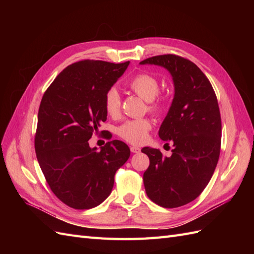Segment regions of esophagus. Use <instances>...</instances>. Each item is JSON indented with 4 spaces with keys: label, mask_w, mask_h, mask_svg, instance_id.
Returning a JSON list of instances; mask_svg holds the SVG:
<instances>
[{
    "label": "esophagus",
    "mask_w": 254,
    "mask_h": 254,
    "mask_svg": "<svg viewBox=\"0 0 254 254\" xmlns=\"http://www.w3.org/2000/svg\"><path fill=\"white\" fill-rule=\"evenodd\" d=\"M130 151L133 152V153H137V152L141 151V149L139 147H136V146H130Z\"/></svg>",
    "instance_id": "esophagus-1"
}]
</instances>
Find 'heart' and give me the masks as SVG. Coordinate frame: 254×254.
<instances>
[{"label": "heart", "instance_id": "obj_1", "mask_svg": "<svg viewBox=\"0 0 254 254\" xmlns=\"http://www.w3.org/2000/svg\"><path fill=\"white\" fill-rule=\"evenodd\" d=\"M127 87L133 91L135 94L149 103L148 109L152 112H158L164 105L163 98H156L159 93V81L155 76L149 73H139L130 78ZM104 107L106 113L112 118L118 117L121 109V96L118 90L110 88L106 92L104 98ZM151 123L148 119L128 120L119 127L118 134L128 143L142 144L147 139Z\"/></svg>", "mask_w": 254, "mask_h": 254}]
</instances>
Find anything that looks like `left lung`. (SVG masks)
Masks as SVG:
<instances>
[{
    "instance_id": "1",
    "label": "left lung",
    "mask_w": 254,
    "mask_h": 254,
    "mask_svg": "<svg viewBox=\"0 0 254 254\" xmlns=\"http://www.w3.org/2000/svg\"><path fill=\"white\" fill-rule=\"evenodd\" d=\"M171 73L175 96L159 130L160 139L172 142L171 157L144 147L149 166L143 175L146 194L160 206L172 209L193 201L210 182L221 143V119L210 80L194 63L167 54L145 59Z\"/></svg>"
}]
</instances>
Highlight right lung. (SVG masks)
Returning a JSON list of instances; mask_svg holds the SVG:
<instances>
[{
  "label": "right lung",
  "mask_w": 254,
  "mask_h": 254,
  "mask_svg": "<svg viewBox=\"0 0 254 254\" xmlns=\"http://www.w3.org/2000/svg\"><path fill=\"white\" fill-rule=\"evenodd\" d=\"M129 61L81 60L66 66L44 92L38 112L35 150L49 187L59 200L77 210L101 204L111 193L114 175L130 149L122 141L101 150L89 140L107 120L104 98Z\"/></svg>",
  "instance_id": "right-lung-1"
}]
</instances>
